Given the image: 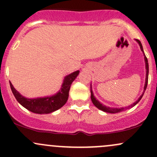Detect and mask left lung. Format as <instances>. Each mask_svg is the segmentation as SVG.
<instances>
[{
    "instance_id": "obj_1",
    "label": "left lung",
    "mask_w": 157,
    "mask_h": 157,
    "mask_svg": "<svg viewBox=\"0 0 157 157\" xmlns=\"http://www.w3.org/2000/svg\"><path fill=\"white\" fill-rule=\"evenodd\" d=\"M137 42H138L139 45H140V49H141L142 52H144V49H143V46H142L141 45V42H140L139 40H137ZM144 59H145V62H146V70H147V74H146V82H145V86H144V93L145 90H146L147 89V83H148V74H149V65H148V61H147V57L145 56L144 57ZM90 92H91V99H92V102H93V103L94 104V105L96 107H97L98 109H100V110L103 111V112H109V113H118V112H123V111L126 110V109H128L130 108H131V107L134 106V105H136L137 103H138L139 101L141 99L142 96H144V93L141 95V96H140V98H139L138 99H137V101H136L134 103H133L132 105H131L130 106L127 107V108H120V109H118V108H109V107H106L105 106V105H103L102 104H101L100 102H99V101L97 100V99L95 98V96H93V91H92V89H91V86H90Z\"/></svg>"
}]
</instances>
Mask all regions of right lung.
Listing matches in <instances>:
<instances>
[{
	"label": "right lung",
	"mask_w": 157,
	"mask_h": 157,
	"mask_svg": "<svg viewBox=\"0 0 157 157\" xmlns=\"http://www.w3.org/2000/svg\"><path fill=\"white\" fill-rule=\"evenodd\" d=\"M78 74L79 71H77L67 75L64 78L61 90L55 96H50V97L27 99L20 95V93L15 90L10 82V85L13 94L15 96L16 99L24 108L29 110L30 112H34V113L48 114L54 112V111L58 110L66 103L67 99H68L69 90L71 88V83L75 80Z\"/></svg>",
	"instance_id": "add662e5"
}]
</instances>
